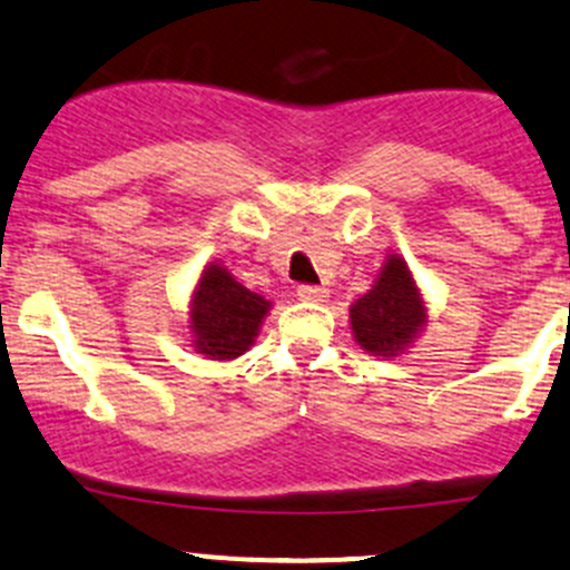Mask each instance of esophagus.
<instances>
[{
    "label": "esophagus",
    "mask_w": 570,
    "mask_h": 570,
    "mask_svg": "<svg viewBox=\"0 0 570 570\" xmlns=\"http://www.w3.org/2000/svg\"><path fill=\"white\" fill-rule=\"evenodd\" d=\"M296 296L302 302H326V287L321 285H298Z\"/></svg>",
    "instance_id": "obj_1"
}]
</instances>
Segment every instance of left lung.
Returning <instances> with one entry per match:
<instances>
[{
    "instance_id": "obj_1",
    "label": "left lung",
    "mask_w": 570,
    "mask_h": 570,
    "mask_svg": "<svg viewBox=\"0 0 570 570\" xmlns=\"http://www.w3.org/2000/svg\"><path fill=\"white\" fill-rule=\"evenodd\" d=\"M425 324V304L406 263L397 255L386 261L373 291L351 304V328L367 354L395 356Z\"/></svg>"
}]
</instances>
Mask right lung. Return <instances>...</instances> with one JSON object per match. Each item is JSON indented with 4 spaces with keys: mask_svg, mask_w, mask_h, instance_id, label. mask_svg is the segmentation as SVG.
I'll return each mask as SVG.
<instances>
[{
    "mask_svg": "<svg viewBox=\"0 0 570 570\" xmlns=\"http://www.w3.org/2000/svg\"><path fill=\"white\" fill-rule=\"evenodd\" d=\"M268 313V302L246 291L219 263L205 266L191 304V332L199 354L210 360L242 356Z\"/></svg>",
    "mask_w": 570,
    "mask_h": 570,
    "instance_id": "1",
    "label": "right lung"
}]
</instances>
